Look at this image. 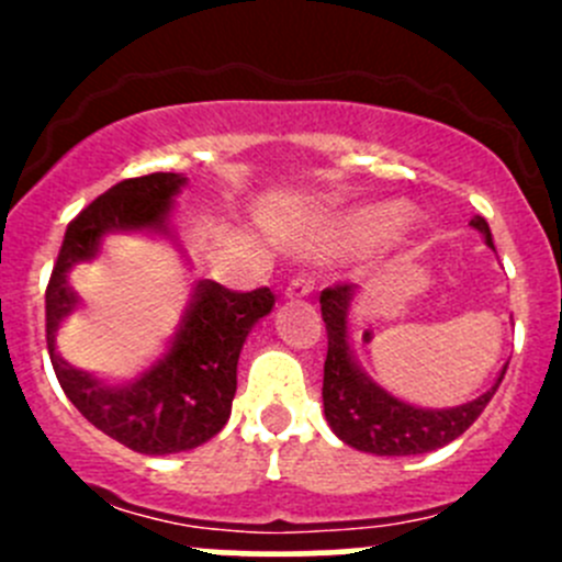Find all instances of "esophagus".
Returning a JSON list of instances; mask_svg holds the SVG:
<instances>
[{"instance_id":"obj_1","label":"esophagus","mask_w":562,"mask_h":562,"mask_svg":"<svg viewBox=\"0 0 562 562\" xmlns=\"http://www.w3.org/2000/svg\"><path fill=\"white\" fill-rule=\"evenodd\" d=\"M313 293V280L310 277H293L285 288V299H304Z\"/></svg>"}]
</instances>
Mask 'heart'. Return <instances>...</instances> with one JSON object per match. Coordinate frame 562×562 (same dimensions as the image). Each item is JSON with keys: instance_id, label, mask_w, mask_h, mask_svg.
Returning a JSON list of instances; mask_svg holds the SVG:
<instances>
[{"instance_id": "heart-1", "label": "heart", "mask_w": 562, "mask_h": 562, "mask_svg": "<svg viewBox=\"0 0 562 562\" xmlns=\"http://www.w3.org/2000/svg\"><path fill=\"white\" fill-rule=\"evenodd\" d=\"M391 220H394V212H391V209H383V212H364L353 220V228L370 231V228H375V225L391 223Z\"/></svg>"}]
</instances>
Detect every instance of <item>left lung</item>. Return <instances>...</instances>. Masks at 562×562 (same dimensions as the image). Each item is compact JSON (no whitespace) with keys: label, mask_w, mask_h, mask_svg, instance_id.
<instances>
[{"label":"left lung","mask_w":562,"mask_h":562,"mask_svg":"<svg viewBox=\"0 0 562 562\" xmlns=\"http://www.w3.org/2000/svg\"><path fill=\"white\" fill-rule=\"evenodd\" d=\"M470 228L484 236V245H492L490 225L475 214ZM356 285L326 288L321 293V313L328 334V353L323 364V413L342 443L356 451L378 457H413L427 454L440 446L457 440L475 418L490 405L492 394L501 386L506 367L495 386L486 389L475 400L457 407H422L400 400L386 391L356 359L350 345L348 315L353 304Z\"/></svg>","instance_id":"1"}]
</instances>
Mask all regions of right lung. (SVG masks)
<instances>
[{"instance_id": "obj_1", "label": "right lung", "mask_w": 562, "mask_h": 562, "mask_svg": "<svg viewBox=\"0 0 562 562\" xmlns=\"http://www.w3.org/2000/svg\"><path fill=\"white\" fill-rule=\"evenodd\" d=\"M184 184V173H149L119 181L103 192L67 225L45 291V339L67 400L108 438L149 457L198 449L225 427L236 394L239 353L255 323L274 307V293L269 288L236 293L220 282L195 280L166 353L124 383H111L61 359L56 331L81 307L70 271L98 258L108 234L160 236L190 266L171 225L173 201Z\"/></svg>"}]
</instances>
